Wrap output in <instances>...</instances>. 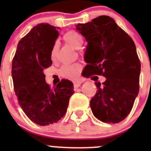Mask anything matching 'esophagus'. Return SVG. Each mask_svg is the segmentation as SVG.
<instances>
[{"mask_svg": "<svg viewBox=\"0 0 151 151\" xmlns=\"http://www.w3.org/2000/svg\"><path fill=\"white\" fill-rule=\"evenodd\" d=\"M81 82H75L74 83V88L77 89L78 88L80 87V85H81Z\"/></svg>", "mask_w": 151, "mask_h": 151, "instance_id": "obj_1", "label": "esophagus"}]
</instances>
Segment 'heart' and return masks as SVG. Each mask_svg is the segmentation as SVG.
Wrapping results in <instances>:
<instances>
[{"mask_svg":"<svg viewBox=\"0 0 151 151\" xmlns=\"http://www.w3.org/2000/svg\"><path fill=\"white\" fill-rule=\"evenodd\" d=\"M65 43L74 49H79L83 44V37L80 33L76 31H69L63 35ZM58 46L54 45L50 52V59L52 61H56L57 58ZM82 67L78 63L72 65H64L60 69V74L63 77L66 78H75L78 76Z\"/></svg>","mask_w":151,"mask_h":151,"instance_id":"heart-1","label":"heart"}]
</instances>
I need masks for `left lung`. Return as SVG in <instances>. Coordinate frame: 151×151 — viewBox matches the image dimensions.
<instances>
[{"label": "left lung", "mask_w": 151, "mask_h": 151, "mask_svg": "<svg viewBox=\"0 0 151 151\" xmlns=\"http://www.w3.org/2000/svg\"><path fill=\"white\" fill-rule=\"evenodd\" d=\"M76 29L88 42L85 76L106 78L102 84L94 83L97 91L90 101L92 113L103 122L118 123L129 115L139 92L141 62L135 45L108 16L78 24Z\"/></svg>", "instance_id": "obj_1"}]
</instances>
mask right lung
Wrapping results in <instances>:
<instances>
[{
    "label": "right lung",
    "instance_id": "obj_1",
    "mask_svg": "<svg viewBox=\"0 0 151 151\" xmlns=\"http://www.w3.org/2000/svg\"><path fill=\"white\" fill-rule=\"evenodd\" d=\"M47 23L38 24L17 45L12 61V78L21 108L35 123L47 125L66 114L73 84L62 79L54 88L45 82L44 70L52 64L50 52L59 35Z\"/></svg>",
    "mask_w": 151,
    "mask_h": 151
}]
</instances>
